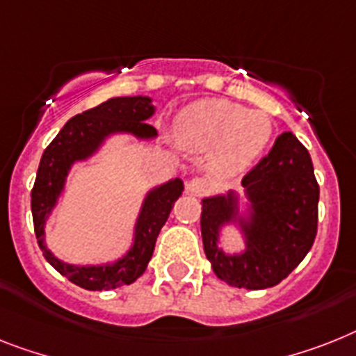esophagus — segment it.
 Masks as SVG:
<instances>
[{
	"label": "esophagus",
	"instance_id": "obj_1",
	"mask_svg": "<svg viewBox=\"0 0 356 356\" xmlns=\"http://www.w3.org/2000/svg\"><path fill=\"white\" fill-rule=\"evenodd\" d=\"M187 189H189L191 195L202 196L211 189V181L205 180V178H193L189 181V185H187Z\"/></svg>",
	"mask_w": 356,
	"mask_h": 356
}]
</instances>
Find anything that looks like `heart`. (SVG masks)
I'll list each match as a JSON object with an SVG mask.
<instances>
[{"label": "heart", "mask_w": 356, "mask_h": 356, "mask_svg": "<svg viewBox=\"0 0 356 356\" xmlns=\"http://www.w3.org/2000/svg\"><path fill=\"white\" fill-rule=\"evenodd\" d=\"M176 134L191 151H211V165L222 175H240L262 156L271 142V118L229 99H200L181 108Z\"/></svg>", "instance_id": "heart-1"}]
</instances>
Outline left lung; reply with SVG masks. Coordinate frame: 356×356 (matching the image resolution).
Wrapping results in <instances>:
<instances>
[{
    "label": "left lung",
    "mask_w": 356,
    "mask_h": 356,
    "mask_svg": "<svg viewBox=\"0 0 356 356\" xmlns=\"http://www.w3.org/2000/svg\"><path fill=\"white\" fill-rule=\"evenodd\" d=\"M236 191L202 200V240L214 275L233 287L267 289L304 260L318 224V184L309 152L293 132L277 138L264 160ZM231 225L244 249L225 252L223 229Z\"/></svg>",
    "instance_id": "obj_1"
}]
</instances>
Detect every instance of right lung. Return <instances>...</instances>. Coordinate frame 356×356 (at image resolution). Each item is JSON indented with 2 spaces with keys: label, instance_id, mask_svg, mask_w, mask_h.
I'll return each mask as SVG.
<instances>
[{
  "label": "right lung",
  "instance_id": "obj_1",
  "mask_svg": "<svg viewBox=\"0 0 356 356\" xmlns=\"http://www.w3.org/2000/svg\"><path fill=\"white\" fill-rule=\"evenodd\" d=\"M156 113L151 96H118L89 108L63 125L47 147L31 193L34 233L43 257L56 271L87 291H108L129 286L142 277L154 252V243L165 225L172 205L184 193V180L172 178L154 185L143 196L132 225L131 245L122 257L104 264H69L47 245L45 227L67 189V178L78 163L92 160L114 136H131L138 142L156 140V129L147 123Z\"/></svg>",
  "mask_w": 356,
  "mask_h": 356
}]
</instances>
